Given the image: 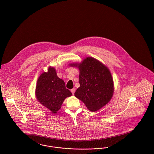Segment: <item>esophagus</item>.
Masks as SVG:
<instances>
[{"label": "esophagus", "mask_w": 154, "mask_h": 154, "mask_svg": "<svg viewBox=\"0 0 154 154\" xmlns=\"http://www.w3.org/2000/svg\"><path fill=\"white\" fill-rule=\"evenodd\" d=\"M70 91H71V92L72 93V94L73 95L74 94V93H75V89H74V88H73V89H72L71 90H70Z\"/></svg>", "instance_id": "1"}]
</instances>
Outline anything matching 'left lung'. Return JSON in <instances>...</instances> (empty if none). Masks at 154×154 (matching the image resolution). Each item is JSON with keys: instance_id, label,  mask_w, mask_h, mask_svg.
I'll return each mask as SVG.
<instances>
[{"instance_id": "obj_1", "label": "left lung", "mask_w": 154, "mask_h": 154, "mask_svg": "<svg viewBox=\"0 0 154 154\" xmlns=\"http://www.w3.org/2000/svg\"><path fill=\"white\" fill-rule=\"evenodd\" d=\"M79 70L80 87L75 96L82 101L88 110L97 111L110 102L114 87L109 69L98 60L87 57L81 63H70Z\"/></svg>"}]
</instances>
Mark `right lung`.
<instances>
[{
	"label": "right lung",
	"mask_w": 154,
	"mask_h": 154,
	"mask_svg": "<svg viewBox=\"0 0 154 154\" xmlns=\"http://www.w3.org/2000/svg\"><path fill=\"white\" fill-rule=\"evenodd\" d=\"M35 92L38 101L53 114L57 113L64 100L72 95L65 87L63 80L57 76L55 68L51 66L38 77Z\"/></svg>",
	"instance_id": "add662e5"
}]
</instances>
